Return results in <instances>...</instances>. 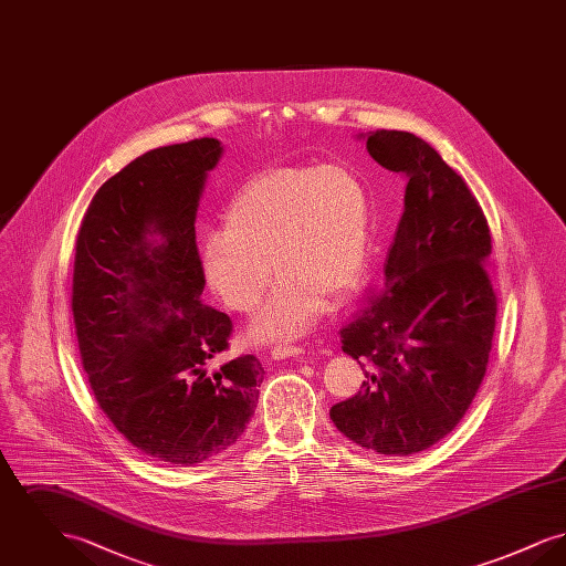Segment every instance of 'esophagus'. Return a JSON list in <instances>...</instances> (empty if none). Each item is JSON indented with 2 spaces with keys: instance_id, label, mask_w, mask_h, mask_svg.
Here are the masks:
<instances>
[{
  "instance_id": "esophagus-1",
  "label": "esophagus",
  "mask_w": 566,
  "mask_h": 566,
  "mask_svg": "<svg viewBox=\"0 0 566 566\" xmlns=\"http://www.w3.org/2000/svg\"><path fill=\"white\" fill-rule=\"evenodd\" d=\"M303 348H298V346H275V348H271V358H275V360H282V358H291V356H298V354H303Z\"/></svg>"
}]
</instances>
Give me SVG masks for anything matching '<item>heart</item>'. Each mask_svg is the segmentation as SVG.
Instances as JSON below:
<instances>
[{"label": "heart", "instance_id": "b5f03b06", "mask_svg": "<svg viewBox=\"0 0 566 566\" xmlns=\"http://www.w3.org/2000/svg\"><path fill=\"white\" fill-rule=\"evenodd\" d=\"M369 254L371 203L360 178L339 165L295 167L240 189L224 227L201 242V271L224 307L252 314L275 268L282 280L250 335L284 342L310 333L328 301L342 305L358 291Z\"/></svg>", "mask_w": 566, "mask_h": 566}]
</instances>
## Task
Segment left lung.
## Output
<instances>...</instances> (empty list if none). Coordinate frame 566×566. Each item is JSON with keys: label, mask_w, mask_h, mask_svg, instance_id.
Returning a JSON list of instances; mask_svg holds the SVG:
<instances>
[{"label": "left lung", "mask_w": 566, "mask_h": 566, "mask_svg": "<svg viewBox=\"0 0 566 566\" xmlns=\"http://www.w3.org/2000/svg\"><path fill=\"white\" fill-rule=\"evenodd\" d=\"M360 137L407 178L403 216L381 293L339 331L367 379L328 413L356 446L409 457L454 431L484 379L496 323L492 242L478 199L424 139L386 129Z\"/></svg>", "instance_id": "8db88e82"}]
</instances>
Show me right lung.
<instances>
[{"label": "right lung", "mask_w": 566, "mask_h": 566, "mask_svg": "<svg viewBox=\"0 0 566 566\" xmlns=\"http://www.w3.org/2000/svg\"><path fill=\"white\" fill-rule=\"evenodd\" d=\"M214 137L155 148L95 192L76 240L72 312L99 407L142 454L192 467L229 450L265 376L252 354L210 371L231 321L201 303L195 218Z\"/></svg>", "instance_id": "1"}]
</instances>
